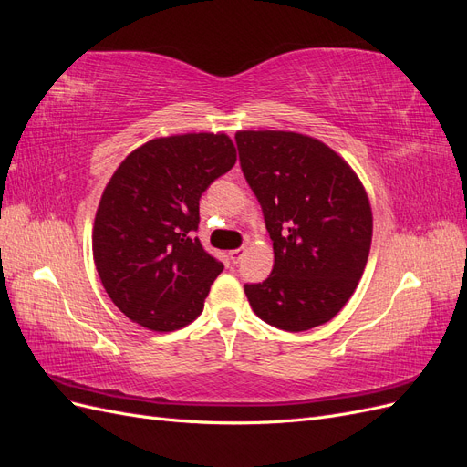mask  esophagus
I'll return each instance as SVG.
<instances>
[{
    "mask_svg": "<svg viewBox=\"0 0 467 467\" xmlns=\"http://www.w3.org/2000/svg\"><path fill=\"white\" fill-rule=\"evenodd\" d=\"M244 255H245V249H244V247H239V249L230 251V259H232V263H239V261L244 259Z\"/></svg>",
    "mask_w": 467,
    "mask_h": 467,
    "instance_id": "1",
    "label": "esophagus"
}]
</instances>
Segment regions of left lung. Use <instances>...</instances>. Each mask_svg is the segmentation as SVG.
<instances>
[{
    "instance_id": "8db88e82",
    "label": "left lung",
    "mask_w": 467,
    "mask_h": 467,
    "mask_svg": "<svg viewBox=\"0 0 467 467\" xmlns=\"http://www.w3.org/2000/svg\"><path fill=\"white\" fill-rule=\"evenodd\" d=\"M235 142L275 251L268 278L245 285L253 312L290 333L327 323L368 261V194L341 155L312 136L239 130Z\"/></svg>"
}]
</instances>
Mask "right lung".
I'll return each instance as SVG.
<instances>
[{
	"label": "right lung",
	"mask_w": 467,
	"mask_h": 467,
	"mask_svg": "<svg viewBox=\"0 0 467 467\" xmlns=\"http://www.w3.org/2000/svg\"><path fill=\"white\" fill-rule=\"evenodd\" d=\"M223 132L155 138L112 173L93 223L99 278L120 312L151 331H175L202 314L223 265L202 249L199 201L235 165Z\"/></svg>",
	"instance_id": "add662e5"
}]
</instances>
